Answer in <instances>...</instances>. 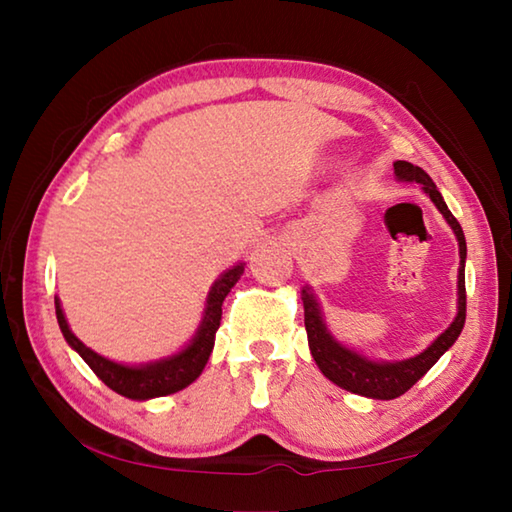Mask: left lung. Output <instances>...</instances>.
I'll return each instance as SVG.
<instances>
[{
  "label": "left lung",
  "mask_w": 512,
  "mask_h": 512,
  "mask_svg": "<svg viewBox=\"0 0 512 512\" xmlns=\"http://www.w3.org/2000/svg\"><path fill=\"white\" fill-rule=\"evenodd\" d=\"M393 167H395V173L400 180L422 185L424 192H427L431 201L436 203L440 214H443L447 223L452 225L454 235L458 239V250H461V268H458V314L454 318V323L449 325L445 332L429 345L427 350L420 352L418 357L406 359V361H393V363L391 361H370L366 357H361V354H357L354 350L343 348L339 341H334L332 336H329L327 327L323 323V316H320V309H318L314 293L302 289L307 339H309V350H311V357H314V361H316V366L329 381H334L336 386H341L350 393L372 397V400H395V397H400L409 391L415 381L427 375L433 363H436L449 348H452L458 339V334L463 332L465 307H467L465 305L467 246H465V235H463L461 223H458L456 216L447 210L443 196H440L436 185H433V180L420 167H413L411 162H404V160H397Z\"/></svg>",
  "instance_id": "8db88e82"
}]
</instances>
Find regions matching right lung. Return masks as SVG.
I'll list each match as a JSON object with an SVG mask.
<instances>
[{"instance_id": "obj_1", "label": "right lung", "mask_w": 512, "mask_h": 512, "mask_svg": "<svg viewBox=\"0 0 512 512\" xmlns=\"http://www.w3.org/2000/svg\"><path fill=\"white\" fill-rule=\"evenodd\" d=\"M241 273H244V264H237L214 282L210 296H207L203 323L198 327L194 341L189 343L183 352L173 354L169 359L146 363V366H121V363L99 357L97 352L85 348V345L72 334V329H69L58 298L56 318L65 341L81 354L83 361L88 363L94 375H97L103 384L112 388L115 393L128 397V400H151V397H162L183 391L185 386L192 384V381L201 375L214 348L216 329L221 325L223 300L230 293V289L235 287Z\"/></svg>"}]
</instances>
